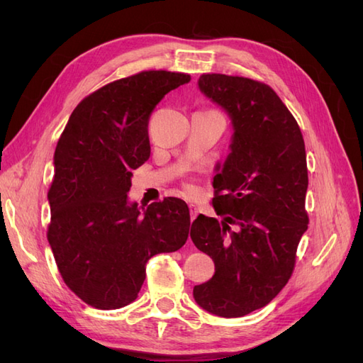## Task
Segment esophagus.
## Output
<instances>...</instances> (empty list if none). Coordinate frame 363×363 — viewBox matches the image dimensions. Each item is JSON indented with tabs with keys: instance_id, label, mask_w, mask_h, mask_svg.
Listing matches in <instances>:
<instances>
[{
	"instance_id": "esophagus-1",
	"label": "esophagus",
	"mask_w": 363,
	"mask_h": 363,
	"mask_svg": "<svg viewBox=\"0 0 363 363\" xmlns=\"http://www.w3.org/2000/svg\"><path fill=\"white\" fill-rule=\"evenodd\" d=\"M189 212H191V221H194L196 215H199V208H196L195 204H189Z\"/></svg>"
}]
</instances>
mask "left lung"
<instances>
[{"instance_id": "8db88e82", "label": "left lung", "mask_w": 363, "mask_h": 363, "mask_svg": "<svg viewBox=\"0 0 363 363\" xmlns=\"http://www.w3.org/2000/svg\"><path fill=\"white\" fill-rule=\"evenodd\" d=\"M200 91L232 119L233 136L213 179L216 218L199 215L191 239L215 262L194 288L204 311L238 318L267 306L292 276L307 230L306 150L301 130L279 95L245 77L203 74Z\"/></svg>"}]
</instances>
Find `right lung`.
I'll return each instance as SVG.
<instances>
[{"mask_svg":"<svg viewBox=\"0 0 363 363\" xmlns=\"http://www.w3.org/2000/svg\"><path fill=\"white\" fill-rule=\"evenodd\" d=\"M191 75L142 71L108 83L74 108L54 152L48 242L67 286L95 309L136 300L147 262L180 250L189 207L168 196L140 212L128 201L133 169L150 157L148 121Z\"/></svg>","mask_w":363,"mask_h":363,"instance_id":"right-lung-1","label":"right lung"}]
</instances>
